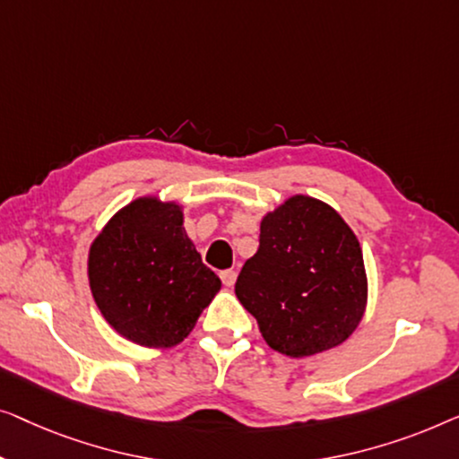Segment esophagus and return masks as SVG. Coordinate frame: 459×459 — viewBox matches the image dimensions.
I'll return each mask as SVG.
<instances>
[{
    "label": "esophagus",
    "mask_w": 459,
    "mask_h": 459,
    "mask_svg": "<svg viewBox=\"0 0 459 459\" xmlns=\"http://www.w3.org/2000/svg\"><path fill=\"white\" fill-rule=\"evenodd\" d=\"M221 279H222L224 285L232 287V285H235V281H237V273H235V270H222Z\"/></svg>",
    "instance_id": "1"
}]
</instances>
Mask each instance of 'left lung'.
Returning a JSON list of instances; mask_svg holds the SVG:
<instances>
[{
    "label": "left lung",
    "mask_w": 459,
    "mask_h": 459,
    "mask_svg": "<svg viewBox=\"0 0 459 459\" xmlns=\"http://www.w3.org/2000/svg\"><path fill=\"white\" fill-rule=\"evenodd\" d=\"M237 299L273 350L306 358L350 339L368 301L359 241L331 205L293 195L260 224V247L245 262Z\"/></svg>",
    "instance_id": "1"
}]
</instances>
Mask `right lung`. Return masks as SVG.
<instances>
[{"label":"right lung","instance_id":"obj_1","mask_svg":"<svg viewBox=\"0 0 459 459\" xmlns=\"http://www.w3.org/2000/svg\"><path fill=\"white\" fill-rule=\"evenodd\" d=\"M89 287L108 325L143 347H174L222 282L183 227V208L139 197L116 212L89 249Z\"/></svg>","mask_w":459,"mask_h":459}]
</instances>
